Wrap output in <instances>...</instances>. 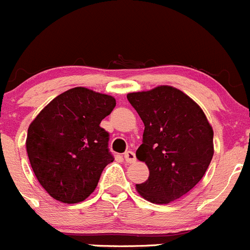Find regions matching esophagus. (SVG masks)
<instances>
[{
	"label": "esophagus",
	"mask_w": 250,
	"mask_h": 250,
	"mask_svg": "<svg viewBox=\"0 0 250 250\" xmlns=\"http://www.w3.org/2000/svg\"><path fill=\"white\" fill-rule=\"evenodd\" d=\"M125 160L127 163H134L137 161V157H135V153L133 151H127L125 153Z\"/></svg>",
	"instance_id": "obj_1"
}]
</instances>
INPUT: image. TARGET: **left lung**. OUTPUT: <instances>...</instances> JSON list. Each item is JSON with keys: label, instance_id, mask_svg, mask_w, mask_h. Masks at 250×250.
Here are the masks:
<instances>
[{"label": "left lung", "instance_id": "1", "mask_svg": "<svg viewBox=\"0 0 250 250\" xmlns=\"http://www.w3.org/2000/svg\"><path fill=\"white\" fill-rule=\"evenodd\" d=\"M145 129L137 158L148 179L137 184L148 202L167 204L183 197L203 178L214 155L213 128L188 95L170 85L127 94Z\"/></svg>", "mask_w": 250, "mask_h": 250}]
</instances>
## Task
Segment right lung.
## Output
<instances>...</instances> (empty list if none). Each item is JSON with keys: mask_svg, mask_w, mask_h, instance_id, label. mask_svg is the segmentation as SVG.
Returning a JSON list of instances; mask_svg holds the SVG:
<instances>
[{"mask_svg": "<svg viewBox=\"0 0 250 250\" xmlns=\"http://www.w3.org/2000/svg\"><path fill=\"white\" fill-rule=\"evenodd\" d=\"M115 98L76 87L58 95L29 125L26 151L42 188L62 203L84 201L111 162L109 133L100 122Z\"/></svg>", "mask_w": 250, "mask_h": 250, "instance_id": "1", "label": "right lung"}]
</instances>
